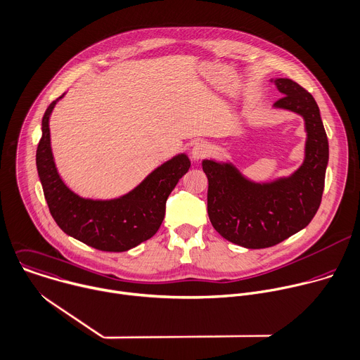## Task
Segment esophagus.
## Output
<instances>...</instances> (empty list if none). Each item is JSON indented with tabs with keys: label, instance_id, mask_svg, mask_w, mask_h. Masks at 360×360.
Masks as SVG:
<instances>
[{
	"label": "esophagus",
	"instance_id": "1",
	"mask_svg": "<svg viewBox=\"0 0 360 360\" xmlns=\"http://www.w3.org/2000/svg\"><path fill=\"white\" fill-rule=\"evenodd\" d=\"M208 152L210 150H208V146L205 145V143L204 141H198V143H195V145L191 149V158H193V160L198 162V160L204 159L208 155Z\"/></svg>",
	"mask_w": 360,
	"mask_h": 360
}]
</instances>
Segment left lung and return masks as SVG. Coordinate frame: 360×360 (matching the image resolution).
<instances>
[{
	"instance_id": "left-lung-1",
	"label": "left lung",
	"mask_w": 360,
	"mask_h": 360,
	"mask_svg": "<svg viewBox=\"0 0 360 360\" xmlns=\"http://www.w3.org/2000/svg\"><path fill=\"white\" fill-rule=\"evenodd\" d=\"M271 82L283 95L272 108L304 119L302 165L290 176L254 181L231 162H201L208 179L207 210L212 227L230 243L251 250L276 245L311 223L321 205L329 160L328 137L314 96L288 78Z\"/></svg>"
}]
</instances>
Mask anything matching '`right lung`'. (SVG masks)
I'll return each mask as SVG.
<instances>
[{
	"instance_id": "add662e5",
	"label": "right lung",
	"mask_w": 360,
	"mask_h": 360,
	"mask_svg": "<svg viewBox=\"0 0 360 360\" xmlns=\"http://www.w3.org/2000/svg\"><path fill=\"white\" fill-rule=\"evenodd\" d=\"M65 96L53 101L42 117V136L37 149V169L51 215L59 229L75 240L101 251L123 252L152 238L160 229L166 201L188 172L190 159L179 153L156 167L133 190L116 198H88L72 191L55 166L49 117Z\"/></svg>"
}]
</instances>
